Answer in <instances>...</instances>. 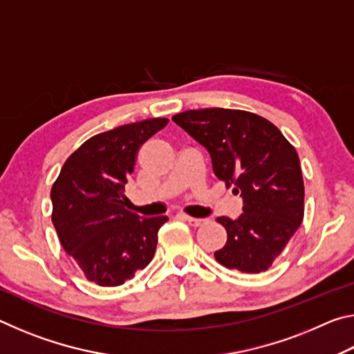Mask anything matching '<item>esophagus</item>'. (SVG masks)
<instances>
[{
    "label": "esophagus",
    "mask_w": 354,
    "mask_h": 354,
    "mask_svg": "<svg viewBox=\"0 0 354 354\" xmlns=\"http://www.w3.org/2000/svg\"><path fill=\"white\" fill-rule=\"evenodd\" d=\"M179 217L187 221V223H189L190 226H194V227H198V226H201L203 223H205V220H203V218H195V217H190V215L181 214V215H179Z\"/></svg>",
    "instance_id": "34e87169"
}]
</instances>
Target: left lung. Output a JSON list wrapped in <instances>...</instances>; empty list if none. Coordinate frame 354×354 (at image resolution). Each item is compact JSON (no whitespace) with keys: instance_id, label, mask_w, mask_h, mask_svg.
Masks as SVG:
<instances>
[{"instance_id":"8db88e82","label":"left lung","mask_w":354,"mask_h":354,"mask_svg":"<svg viewBox=\"0 0 354 354\" xmlns=\"http://www.w3.org/2000/svg\"><path fill=\"white\" fill-rule=\"evenodd\" d=\"M173 122L205 147L212 169L243 200L236 220L218 217L227 241L217 262L245 273L268 270L301 225L304 183L289 140L267 118L239 109L185 111Z\"/></svg>"}]
</instances>
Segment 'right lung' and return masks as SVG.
I'll list each match as a JSON object with an SVG mask.
<instances>
[{"label":"right lung","instance_id":"right-lung-1","mask_svg":"<svg viewBox=\"0 0 354 354\" xmlns=\"http://www.w3.org/2000/svg\"><path fill=\"white\" fill-rule=\"evenodd\" d=\"M169 118H149L91 137L65 160L51 187V220L64 250L92 283L115 287L151 262L167 220L124 207V184L140 147Z\"/></svg>","mask_w":354,"mask_h":354}]
</instances>
